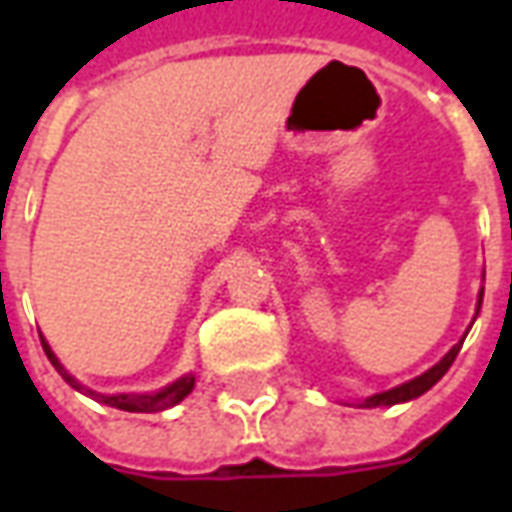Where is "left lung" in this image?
<instances>
[{
	"instance_id": "8db88e82",
	"label": "left lung",
	"mask_w": 512,
	"mask_h": 512,
	"mask_svg": "<svg viewBox=\"0 0 512 512\" xmlns=\"http://www.w3.org/2000/svg\"><path fill=\"white\" fill-rule=\"evenodd\" d=\"M483 277H485V274H483ZM480 307H483V288H480V296H477V312H480ZM477 312H474V318H477ZM472 323H469V329H472ZM469 329H466L461 340L452 345L450 351L441 356L439 362L430 367V370H425L422 376L411 378V381H406V384L392 386V389H386V392H376V395L365 397V400H359V406H362V408L397 406V403H408V400H414V397L425 395L430 386L436 384V381H439V378L444 376L447 370H450V365H452V362H455V356H458V351H461V345H463V340H466V334H469Z\"/></svg>"
}]
</instances>
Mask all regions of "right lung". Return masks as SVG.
<instances>
[{
    "mask_svg": "<svg viewBox=\"0 0 512 512\" xmlns=\"http://www.w3.org/2000/svg\"><path fill=\"white\" fill-rule=\"evenodd\" d=\"M40 343H43V351L49 356V362L54 365V370L65 378V384H71L76 392H82V395H90L98 403H104V406L120 408V411H131V414H156V411H167V408L178 406L183 397L189 395L191 389H194V376L186 373V376H180L178 381H172V384L161 386L158 392H145V395H131V392H117V395H104V392H95L90 386L79 384L76 378L65 370L57 354L51 351V345L46 343V337H40Z\"/></svg>",
    "mask_w": 512,
    "mask_h": 512,
    "instance_id": "right-lung-1",
    "label": "right lung"
}]
</instances>
